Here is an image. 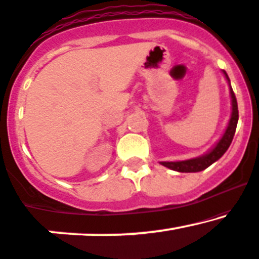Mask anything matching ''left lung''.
Instances as JSON below:
<instances>
[{
    "instance_id": "1",
    "label": "left lung",
    "mask_w": 259,
    "mask_h": 259,
    "mask_svg": "<svg viewBox=\"0 0 259 259\" xmlns=\"http://www.w3.org/2000/svg\"><path fill=\"white\" fill-rule=\"evenodd\" d=\"M224 77L229 83V91H230L231 98V115L230 120H229L226 130L224 131L223 136L220 137L219 141L217 142L207 153L203 155L197 156V158L187 159V160H177V161H160L162 166L170 168V170L179 171V172H199V171L205 170V168L210 166L211 164L219 160L220 158L225 154L226 150L230 147L232 138H234L235 131H236L237 121H239V110H237V101L235 97L234 92H232L230 79H229L228 74L225 71H223Z\"/></svg>"
}]
</instances>
